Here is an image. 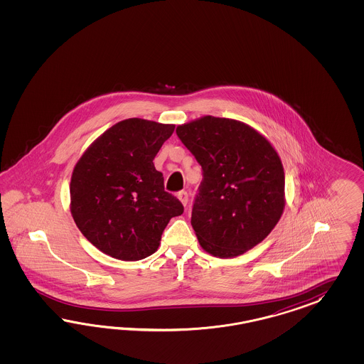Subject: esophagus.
I'll return each instance as SVG.
<instances>
[{"mask_svg": "<svg viewBox=\"0 0 364 364\" xmlns=\"http://www.w3.org/2000/svg\"><path fill=\"white\" fill-rule=\"evenodd\" d=\"M177 198H178V200L183 203V205L186 207L188 204V193L187 191H180L178 193H177Z\"/></svg>", "mask_w": 364, "mask_h": 364, "instance_id": "1", "label": "esophagus"}]
</instances>
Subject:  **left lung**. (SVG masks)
<instances>
[{
	"label": "left lung",
	"instance_id": "left-lung-1",
	"mask_svg": "<svg viewBox=\"0 0 364 364\" xmlns=\"http://www.w3.org/2000/svg\"><path fill=\"white\" fill-rule=\"evenodd\" d=\"M176 133L203 169L191 218L203 250L228 259L263 242L286 205L275 148L250 125L213 116L178 125Z\"/></svg>",
	"mask_w": 364,
	"mask_h": 364
}]
</instances>
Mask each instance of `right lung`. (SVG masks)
<instances>
[{
  "label": "right lung",
  "instance_id": "obj_1",
  "mask_svg": "<svg viewBox=\"0 0 364 364\" xmlns=\"http://www.w3.org/2000/svg\"><path fill=\"white\" fill-rule=\"evenodd\" d=\"M172 124L128 119L102 133L81 156L70 178V212L101 252L134 262L154 254L166 224L184 212L164 191L154 156Z\"/></svg>",
  "mask_w": 364,
  "mask_h": 364
}]
</instances>
